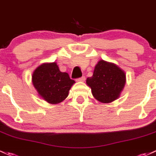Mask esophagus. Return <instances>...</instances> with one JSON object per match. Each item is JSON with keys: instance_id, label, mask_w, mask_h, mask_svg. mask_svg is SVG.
Wrapping results in <instances>:
<instances>
[{"instance_id": "1", "label": "esophagus", "mask_w": 156, "mask_h": 156, "mask_svg": "<svg viewBox=\"0 0 156 156\" xmlns=\"http://www.w3.org/2000/svg\"><path fill=\"white\" fill-rule=\"evenodd\" d=\"M85 79H86V78H85L84 76H82V77H81V78H78V81H84Z\"/></svg>"}]
</instances>
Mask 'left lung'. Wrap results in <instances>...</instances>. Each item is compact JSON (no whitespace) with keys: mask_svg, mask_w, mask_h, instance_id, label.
I'll use <instances>...</instances> for the list:
<instances>
[{"mask_svg":"<svg viewBox=\"0 0 156 156\" xmlns=\"http://www.w3.org/2000/svg\"><path fill=\"white\" fill-rule=\"evenodd\" d=\"M125 83V73L117 65L104 60L98 62L92 76L87 78L92 95L102 103H110L119 98Z\"/></svg>","mask_w":156,"mask_h":156,"instance_id":"obj_1","label":"left lung"}]
</instances>
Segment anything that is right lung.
<instances>
[{"label": "right lung", "instance_id": "add662e5", "mask_svg": "<svg viewBox=\"0 0 156 156\" xmlns=\"http://www.w3.org/2000/svg\"><path fill=\"white\" fill-rule=\"evenodd\" d=\"M32 81L39 95L52 104L63 101L75 83L68 73L60 71L55 62L45 63L37 67L32 75Z\"/></svg>", "mask_w": 156, "mask_h": 156}]
</instances>
